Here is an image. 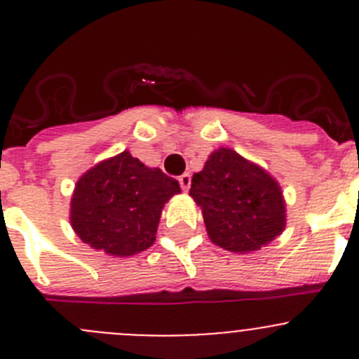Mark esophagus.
Segmentation results:
<instances>
[{"mask_svg": "<svg viewBox=\"0 0 359 359\" xmlns=\"http://www.w3.org/2000/svg\"><path fill=\"white\" fill-rule=\"evenodd\" d=\"M177 182H180V187L183 190H189L190 189V174H182V176L177 177Z\"/></svg>", "mask_w": 359, "mask_h": 359, "instance_id": "34e87169", "label": "esophagus"}]
</instances>
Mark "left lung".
Here are the masks:
<instances>
[{
    "instance_id": "left-lung-1",
    "label": "left lung",
    "mask_w": 359,
    "mask_h": 359,
    "mask_svg": "<svg viewBox=\"0 0 359 359\" xmlns=\"http://www.w3.org/2000/svg\"><path fill=\"white\" fill-rule=\"evenodd\" d=\"M190 196L208 236L233 252L258 251L285 229V201L274 177L233 149L215 151L196 172Z\"/></svg>"
}]
</instances>
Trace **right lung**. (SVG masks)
Returning <instances> with one entry per match:
<instances>
[{
  "instance_id": "obj_1",
  "label": "right lung",
  "mask_w": 359,
  "mask_h": 359,
  "mask_svg": "<svg viewBox=\"0 0 359 359\" xmlns=\"http://www.w3.org/2000/svg\"><path fill=\"white\" fill-rule=\"evenodd\" d=\"M177 192L174 177L123 151L78 180L71 226L90 248L114 256L137 255L154 242L163 205Z\"/></svg>"
}]
</instances>
